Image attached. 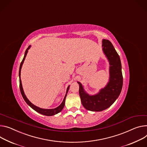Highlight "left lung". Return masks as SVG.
<instances>
[{
    "mask_svg": "<svg viewBox=\"0 0 147 147\" xmlns=\"http://www.w3.org/2000/svg\"><path fill=\"white\" fill-rule=\"evenodd\" d=\"M102 50L110 62V80L106 87L95 96H89L84 91L80 83L79 95L84 107L89 111H101L110 107L121 91L123 77L119 56L109 40H102Z\"/></svg>",
    "mask_w": 147,
    "mask_h": 147,
    "instance_id": "obj_1",
    "label": "left lung"
}]
</instances>
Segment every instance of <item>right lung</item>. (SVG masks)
Listing matches in <instances>:
<instances>
[{
    "label": "right lung",
    "mask_w": 147,
    "mask_h": 147,
    "mask_svg": "<svg viewBox=\"0 0 147 147\" xmlns=\"http://www.w3.org/2000/svg\"><path fill=\"white\" fill-rule=\"evenodd\" d=\"M30 46H29L28 47V48L26 49V51H25V53H24V57L20 63V68H19V87H20V92H21V94L22 95V97L23 98H24V101H26V102L27 103L31 108H32L34 110H35L36 111L38 112V113L40 114H42L43 115H47V116H51V115H55L59 113H60L62 110L64 108V104H65V97L67 96V93L68 91H69V86L68 87L67 89V92H66V94L64 98V100L63 101V102H61V104L59 106L57 107V108L56 109H40L38 107H36V105H34V104H33L28 98L27 97H26L24 93V91H23V87H22V82H21V80H20V71H21V69H22V64L24 62V60L26 58V55H27V53L28 52V50L30 49Z\"/></svg>",
    "instance_id": "right-lung-1"
}]
</instances>
